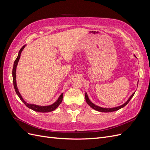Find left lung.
I'll use <instances>...</instances> for the list:
<instances>
[{
    "label": "left lung",
    "instance_id": "left-lung-1",
    "mask_svg": "<svg viewBox=\"0 0 150 150\" xmlns=\"http://www.w3.org/2000/svg\"><path fill=\"white\" fill-rule=\"evenodd\" d=\"M134 56L135 57H137L135 55H134ZM134 93H135V92L132 94V95H131V96L129 98V99H128V100H127L123 104H122V105L119 106L115 107V108H103V107H101V106H99L96 105V104H94L93 103H92L91 101V100H90L88 96V94L86 93H85V99H86V103H88V105L91 108H92L93 109H94V110H95L96 111H99V112H113V111H117V110H119L120 109L125 107L126 105V104L129 102V101L131 100V99L133 98Z\"/></svg>",
    "mask_w": 150,
    "mask_h": 150
}]
</instances>
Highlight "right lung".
Masks as SVG:
<instances>
[{
  "mask_svg": "<svg viewBox=\"0 0 150 150\" xmlns=\"http://www.w3.org/2000/svg\"><path fill=\"white\" fill-rule=\"evenodd\" d=\"M26 46V45H24V46H22V47L20 49V51L19 52V54H18V56L16 58V61H14V63H13V69H12V78H13V86H14V89L16 92L17 94V96L19 97L21 100L24 103L25 105L33 110L34 111H37L39 112H49L52 111L54 110H55L59 106V104L61 103L62 101V98H63V93L60 95L59 97L57 98V100L54 102L53 104H51V105H48V106H40V105H37V104H29L28 103H27L24 98H22L21 96V93L19 91V89L17 88V83H16V69H17V66L18 64V62H19V59L21 57V52L23 51V49L24 47Z\"/></svg>",
  "mask_w": 150,
  "mask_h": 150,
  "instance_id": "add662e5",
  "label": "right lung"
}]
</instances>
